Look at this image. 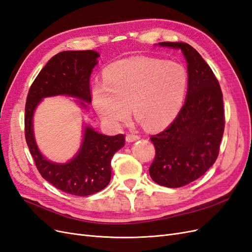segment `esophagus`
Returning a JSON list of instances; mask_svg holds the SVG:
<instances>
[{"instance_id":"esophagus-1","label":"esophagus","mask_w":252,"mask_h":252,"mask_svg":"<svg viewBox=\"0 0 252 252\" xmlns=\"http://www.w3.org/2000/svg\"><path fill=\"white\" fill-rule=\"evenodd\" d=\"M140 139V135L139 134H134V133H128L126 135V140L127 142H134L136 140Z\"/></svg>"}]
</instances>
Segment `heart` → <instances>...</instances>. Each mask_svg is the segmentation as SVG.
Segmentation results:
<instances>
[{
    "label": "heart",
    "mask_w": 252,
    "mask_h": 252,
    "mask_svg": "<svg viewBox=\"0 0 252 252\" xmlns=\"http://www.w3.org/2000/svg\"><path fill=\"white\" fill-rule=\"evenodd\" d=\"M188 88L184 67L147 57L122 60L104 72L93 90L94 104L106 123L119 127L130 117L148 129H159L178 116Z\"/></svg>",
    "instance_id": "heart-1"
}]
</instances>
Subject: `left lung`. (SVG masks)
<instances>
[{
    "label": "left lung",
    "mask_w": 252,
    "mask_h": 252,
    "mask_svg": "<svg viewBox=\"0 0 252 252\" xmlns=\"http://www.w3.org/2000/svg\"><path fill=\"white\" fill-rule=\"evenodd\" d=\"M158 45L180 48L188 63L184 106L164 131L150 135L156 148L151 179L178 188L202 177L218 158L225 128L223 94L211 68L192 46L183 42Z\"/></svg>",
    "instance_id": "1"
}]
</instances>
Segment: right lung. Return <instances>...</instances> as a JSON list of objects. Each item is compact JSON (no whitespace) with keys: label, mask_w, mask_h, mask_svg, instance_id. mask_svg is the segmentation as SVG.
<instances>
[{"label":"right lung","mask_w":252,"mask_h":252,"mask_svg":"<svg viewBox=\"0 0 252 252\" xmlns=\"http://www.w3.org/2000/svg\"><path fill=\"white\" fill-rule=\"evenodd\" d=\"M97 58L94 50L62 51L52 57L30 86L25 105V139L37 170L52 186L79 196L96 193L109 184L111 158L125 145V135L108 136L86 127L78 155L66 164H56L47 161L36 147L32 117L46 96L65 94L90 103V74Z\"/></svg>","instance_id":"right-lung-1"}]
</instances>
